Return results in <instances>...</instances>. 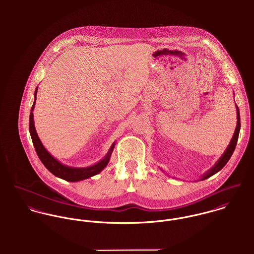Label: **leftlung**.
I'll return each instance as SVG.
<instances>
[{"mask_svg": "<svg viewBox=\"0 0 254 254\" xmlns=\"http://www.w3.org/2000/svg\"><path fill=\"white\" fill-rule=\"evenodd\" d=\"M237 106V105H236ZM237 118H238V121H237V127H236V131H235V133H234V136H233V138H232V140H231V143H230V145H228V147H227V149H226V151L224 152V154L221 156V158L219 159L217 161V163L207 172V173H205L203 176H202V178H201V180H205V179H207V178H209L210 176H212V175H214L215 173H217L218 171H220L226 164H227V162L229 161V159L231 158V156H232V154H233V152H234V150H235V148H236V145H237V142H238V139H239V134H240V129H241V117H240V109L238 108V106H237Z\"/></svg>", "mask_w": 254, "mask_h": 254, "instance_id": "1", "label": "left lung"}]
</instances>
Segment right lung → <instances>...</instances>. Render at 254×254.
<instances>
[{
    "mask_svg": "<svg viewBox=\"0 0 254 254\" xmlns=\"http://www.w3.org/2000/svg\"><path fill=\"white\" fill-rule=\"evenodd\" d=\"M38 89V87H37ZM37 89L35 91V99H34V103L33 106L31 108V112H30V117H29V132L31 135V139L33 142V145L35 147L37 155L40 158V160L42 161V163L45 165V167L55 176L62 178L65 181L68 182H77L84 180V179H88L94 175L99 174L109 163V158L111 155V152L113 150V147L115 144H112L109 148V153L107 154V156L101 160L100 162H98L95 165H92L90 167H86V168H73V167H68L65 166L64 164H62L60 161H58L55 157H53L48 151L47 149L44 147V145H42L38 135H37L36 130H35V126H34V118H33V109L34 106L36 103L37 97Z\"/></svg>",
    "mask_w": 254,
    "mask_h": 254,
    "instance_id": "obj_1",
    "label": "right lung"
}]
</instances>
